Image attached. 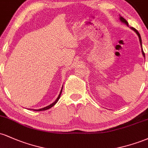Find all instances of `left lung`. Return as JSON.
Returning a JSON list of instances; mask_svg holds the SVG:
<instances>
[{
    "mask_svg": "<svg viewBox=\"0 0 148 148\" xmlns=\"http://www.w3.org/2000/svg\"><path fill=\"white\" fill-rule=\"evenodd\" d=\"M120 21H121L122 22H123V23H125V24H126L127 26H129V24H128V22H127V21H126V19H125V18H124L123 16H120ZM131 29H132L134 30V32H135L137 34V35H138V37H139V41H140V45H141V47H142V41H141V37H140V34H139V33L138 32V30H137L136 29V28H133V27H131ZM142 53H143V56L145 57V53H144V52H143V49H142Z\"/></svg>",
    "mask_w": 148,
    "mask_h": 148,
    "instance_id": "1",
    "label": "left lung"
}]
</instances>
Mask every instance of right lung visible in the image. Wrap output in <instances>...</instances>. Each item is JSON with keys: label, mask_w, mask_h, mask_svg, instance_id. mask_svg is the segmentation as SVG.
Wrapping results in <instances>:
<instances>
[{"label": "right lung", "mask_w": 148, "mask_h": 148, "mask_svg": "<svg viewBox=\"0 0 148 148\" xmlns=\"http://www.w3.org/2000/svg\"><path fill=\"white\" fill-rule=\"evenodd\" d=\"M62 89H61V90H60V94H59L58 97V98H57V99H56V101H54V102H53L52 103H51V104H50V105H49V106H47L45 107V108H40V109H34V111H45V110L49 109V108H51L52 106H53L54 105H55L56 103L58 102V99H60V95H61V93H62Z\"/></svg>", "instance_id": "obj_1"}]
</instances>
